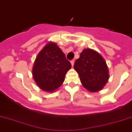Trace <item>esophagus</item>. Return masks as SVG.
<instances>
[{"mask_svg":"<svg viewBox=\"0 0 132 132\" xmlns=\"http://www.w3.org/2000/svg\"><path fill=\"white\" fill-rule=\"evenodd\" d=\"M71 64H72V66H74V60H72V61H71Z\"/></svg>","mask_w":132,"mask_h":132,"instance_id":"esophagus-1","label":"esophagus"}]
</instances>
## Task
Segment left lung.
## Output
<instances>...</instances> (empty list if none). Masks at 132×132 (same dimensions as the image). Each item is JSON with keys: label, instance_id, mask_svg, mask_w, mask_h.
Masks as SVG:
<instances>
[{"label": "left lung", "instance_id": "8db88e82", "mask_svg": "<svg viewBox=\"0 0 132 132\" xmlns=\"http://www.w3.org/2000/svg\"><path fill=\"white\" fill-rule=\"evenodd\" d=\"M74 68L83 86L90 92L102 90L109 80V70L105 60L95 50L84 49L76 60Z\"/></svg>", "mask_w": 132, "mask_h": 132}]
</instances>
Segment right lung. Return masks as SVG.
<instances>
[{"label":"right lung","mask_w":132,"mask_h":132,"mask_svg":"<svg viewBox=\"0 0 132 132\" xmlns=\"http://www.w3.org/2000/svg\"><path fill=\"white\" fill-rule=\"evenodd\" d=\"M70 62L56 43L48 42L38 54L32 68L34 80L41 90L53 92L62 85Z\"/></svg>","instance_id":"right-lung-1"}]
</instances>
